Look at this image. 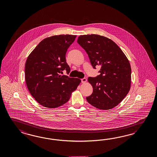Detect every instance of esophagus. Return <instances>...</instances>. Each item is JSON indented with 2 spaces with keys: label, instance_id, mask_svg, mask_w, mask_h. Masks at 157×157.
Here are the masks:
<instances>
[{
  "label": "esophagus",
  "instance_id": "1",
  "mask_svg": "<svg viewBox=\"0 0 157 157\" xmlns=\"http://www.w3.org/2000/svg\"><path fill=\"white\" fill-rule=\"evenodd\" d=\"M86 81H87V79H86V78H85V77L81 79V82H82V83H85Z\"/></svg>",
  "mask_w": 157,
  "mask_h": 157
}]
</instances>
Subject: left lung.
I'll use <instances>...</instances> for the list:
<instances>
[{
    "mask_svg": "<svg viewBox=\"0 0 157 157\" xmlns=\"http://www.w3.org/2000/svg\"><path fill=\"white\" fill-rule=\"evenodd\" d=\"M77 43L88 55L93 67H101L99 76L88 77L93 93L86 97L87 101L103 110L116 107L130 90L131 69L128 59L113 40L104 36H79Z\"/></svg>",
    "mask_w": 157,
    "mask_h": 157,
    "instance_id": "1",
    "label": "left lung"
}]
</instances>
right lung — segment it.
<instances>
[{
    "instance_id": "right-lung-1",
    "label": "right lung",
    "mask_w": 157,
    "mask_h": 157,
    "mask_svg": "<svg viewBox=\"0 0 157 157\" xmlns=\"http://www.w3.org/2000/svg\"><path fill=\"white\" fill-rule=\"evenodd\" d=\"M76 36L59 35L46 38L29 56L25 64L27 88L36 101L45 107L65 104L81 82L77 78L60 75L71 71L65 56Z\"/></svg>"
}]
</instances>
